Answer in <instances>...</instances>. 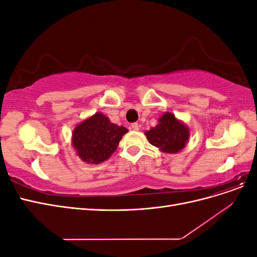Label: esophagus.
<instances>
[{"label":"esophagus","mask_w":257,"mask_h":257,"mask_svg":"<svg viewBox=\"0 0 257 257\" xmlns=\"http://www.w3.org/2000/svg\"><path fill=\"white\" fill-rule=\"evenodd\" d=\"M131 128L132 130H134V131H138L139 130V125H138V123H132L131 124Z\"/></svg>","instance_id":"34e87169"}]
</instances>
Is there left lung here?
Wrapping results in <instances>:
<instances>
[{
    "instance_id": "1",
    "label": "left lung",
    "mask_w": 257,
    "mask_h": 257,
    "mask_svg": "<svg viewBox=\"0 0 257 257\" xmlns=\"http://www.w3.org/2000/svg\"><path fill=\"white\" fill-rule=\"evenodd\" d=\"M157 126L146 132L149 143L163 152L177 153L182 150L190 136L189 128L170 112L163 114Z\"/></svg>"
}]
</instances>
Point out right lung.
Instances as JSON below:
<instances>
[{
    "label": "right lung",
    "instance_id": "right-lung-1",
    "mask_svg": "<svg viewBox=\"0 0 257 257\" xmlns=\"http://www.w3.org/2000/svg\"><path fill=\"white\" fill-rule=\"evenodd\" d=\"M126 132V127L111 123L107 116L97 112L75 127L73 146L82 161L98 164L116 150Z\"/></svg>",
    "mask_w": 257,
    "mask_h": 257
}]
</instances>
